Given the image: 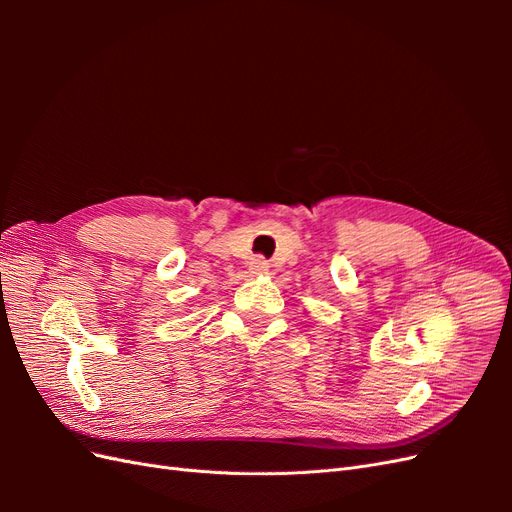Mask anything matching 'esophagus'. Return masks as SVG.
<instances>
[{
  "mask_svg": "<svg viewBox=\"0 0 512 512\" xmlns=\"http://www.w3.org/2000/svg\"><path fill=\"white\" fill-rule=\"evenodd\" d=\"M252 273H258V275L267 273V262L262 260V258H256V260L252 262Z\"/></svg>",
  "mask_w": 512,
  "mask_h": 512,
  "instance_id": "obj_1",
  "label": "esophagus"
}]
</instances>
